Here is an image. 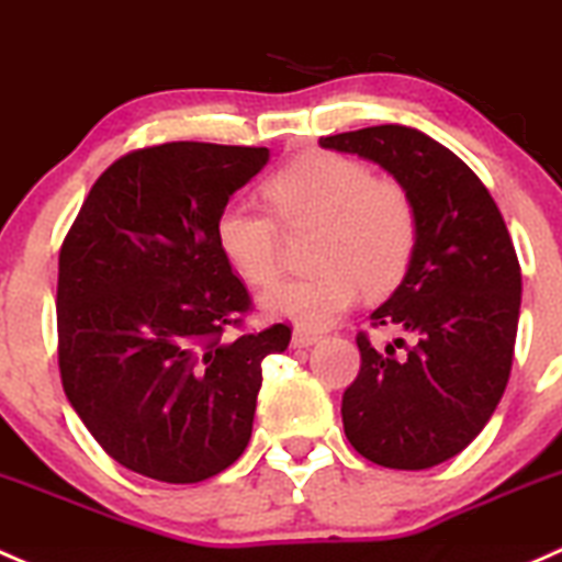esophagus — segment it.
<instances>
[{"mask_svg":"<svg viewBox=\"0 0 562 562\" xmlns=\"http://www.w3.org/2000/svg\"><path fill=\"white\" fill-rule=\"evenodd\" d=\"M317 341L315 330H306V328H296L293 330V347H310Z\"/></svg>","mask_w":562,"mask_h":562,"instance_id":"obj_1","label":"esophagus"}]
</instances>
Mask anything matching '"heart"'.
<instances>
[{"instance_id": "heart-1", "label": "heart", "mask_w": 562, "mask_h": 562, "mask_svg": "<svg viewBox=\"0 0 562 562\" xmlns=\"http://www.w3.org/2000/svg\"><path fill=\"white\" fill-rule=\"evenodd\" d=\"M266 206L223 204L215 241L232 269L250 285L274 282L282 263V232L315 226L310 266L263 293V306L299 326H328L358 296H385L409 274L420 241V212L409 188L376 177L363 161L341 153L312 150L288 161L263 182Z\"/></svg>"}]
</instances>
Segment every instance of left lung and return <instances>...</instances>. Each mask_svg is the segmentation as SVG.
I'll list each match as a JSON object with an SVG mask.
<instances>
[{
  "label": "left lung",
  "mask_w": 562,
  "mask_h": 562,
  "mask_svg": "<svg viewBox=\"0 0 562 562\" xmlns=\"http://www.w3.org/2000/svg\"><path fill=\"white\" fill-rule=\"evenodd\" d=\"M321 145L380 164L417 202L409 274L371 312V328L406 336L395 339L405 352H380L358 330L360 371L341 395V423L371 463L430 469L480 436L509 382L522 293L509 228L480 177L417 128L385 123Z\"/></svg>",
  "instance_id": "8db88e82"
}]
</instances>
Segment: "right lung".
Segmentation results:
<instances>
[{
	"instance_id": "1",
	"label": "right lung",
	"mask_w": 562,
	"mask_h": 562,
	"mask_svg": "<svg viewBox=\"0 0 562 562\" xmlns=\"http://www.w3.org/2000/svg\"><path fill=\"white\" fill-rule=\"evenodd\" d=\"M266 147L164 142L104 169L58 252V371L102 450L169 484L245 452L261 360L291 326L247 330L252 299L215 241Z\"/></svg>"
}]
</instances>
